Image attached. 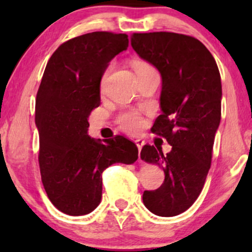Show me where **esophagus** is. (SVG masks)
I'll return each mask as SVG.
<instances>
[{
	"label": "esophagus",
	"mask_w": 252,
	"mask_h": 252,
	"mask_svg": "<svg viewBox=\"0 0 252 252\" xmlns=\"http://www.w3.org/2000/svg\"><path fill=\"white\" fill-rule=\"evenodd\" d=\"M135 143H136V146H137L138 152H141V149H142V147H143V144H144V141L143 140H140V138H138V140H135Z\"/></svg>",
	"instance_id": "obj_1"
}]
</instances>
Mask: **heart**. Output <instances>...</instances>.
I'll use <instances>...</instances> for the list:
<instances>
[{"instance_id":"b5f03b06","label":"heart","mask_w":252,"mask_h":252,"mask_svg":"<svg viewBox=\"0 0 252 252\" xmlns=\"http://www.w3.org/2000/svg\"><path fill=\"white\" fill-rule=\"evenodd\" d=\"M134 68L137 76L138 74H142V73H146V72L154 70L148 63H144V62H135ZM106 73H108V71H106L105 74H104V78H105ZM118 123L121 124V128L126 130V131L130 132V134H137V132H140L141 130H142L144 126L143 118L135 111L124 112V114H122L120 117H118Z\"/></svg>"}]
</instances>
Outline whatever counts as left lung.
<instances>
[{
  "instance_id": "1",
  "label": "left lung",
  "mask_w": 252,
  "mask_h": 252,
  "mask_svg": "<svg viewBox=\"0 0 252 252\" xmlns=\"http://www.w3.org/2000/svg\"><path fill=\"white\" fill-rule=\"evenodd\" d=\"M131 46L162 78V115L152 130L172 146L166 155L148 144L141 150L143 161L164 172L158 189L144 190L143 204L156 216L174 217L196 200L211 167L221 115L220 73L215 58L195 37L169 32L134 33Z\"/></svg>"
}]
</instances>
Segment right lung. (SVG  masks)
<instances>
[{"label":"right lung","instance_id":"add662e5","mask_svg":"<svg viewBox=\"0 0 252 252\" xmlns=\"http://www.w3.org/2000/svg\"><path fill=\"white\" fill-rule=\"evenodd\" d=\"M128 45L126 34H84L60 45L43 72L35 102L40 173L48 199L68 216L99 205L104 169L138 158L136 144L123 136L100 141L88 135L104 72Z\"/></svg>","mask_w":252,"mask_h":252}]
</instances>
